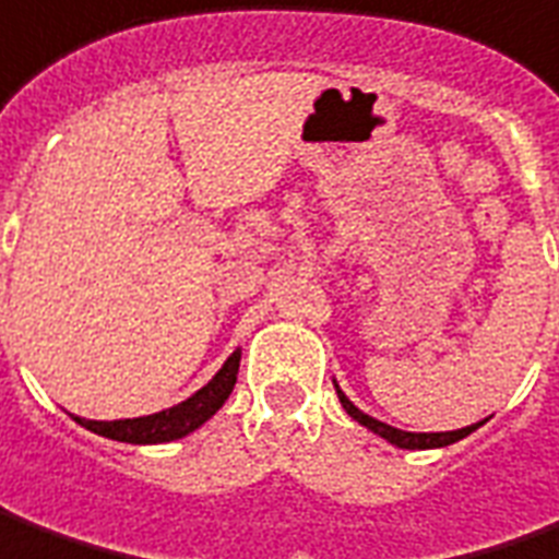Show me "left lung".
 <instances>
[{
    "instance_id": "8db88e82",
    "label": "left lung",
    "mask_w": 559,
    "mask_h": 559,
    "mask_svg": "<svg viewBox=\"0 0 559 559\" xmlns=\"http://www.w3.org/2000/svg\"><path fill=\"white\" fill-rule=\"evenodd\" d=\"M334 390H337V399H341V404H344L346 414L356 419L359 426L371 429V432L380 435L383 441H390V444H395V448H402V450L448 448V444L463 441L465 435H472L480 426V423H472V426H465V429H453V432H404V429H395V426H390V423H380V419L368 417L365 411H359L356 404L346 399V392L337 386V380H334Z\"/></svg>"
}]
</instances>
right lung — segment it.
I'll return each mask as SVG.
<instances>
[{
    "instance_id": "right-lung-1",
    "label": "right lung",
    "mask_w": 559,
    "mask_h": 559,
    "mask_svg": "<svg viewBox=\"0 0 559 559\" xmlns=\"http://www.w3.org/2000/svg\"><path fill=\"white\" fill-rule=\"evenodd\" d=\"M237 371H240V346L230 353L228 361L215 371V377L206 386H200L194 395H188L185 402L173 404L167 411L133 419H84L75 417V414H72V419L79 426H84V429H91V432L111 438V441H124V444H167V441H176V438H185V435L200 429L222 404L228 402V395L234 392V383H237Z\"/></svg>"
}]
</instances>
